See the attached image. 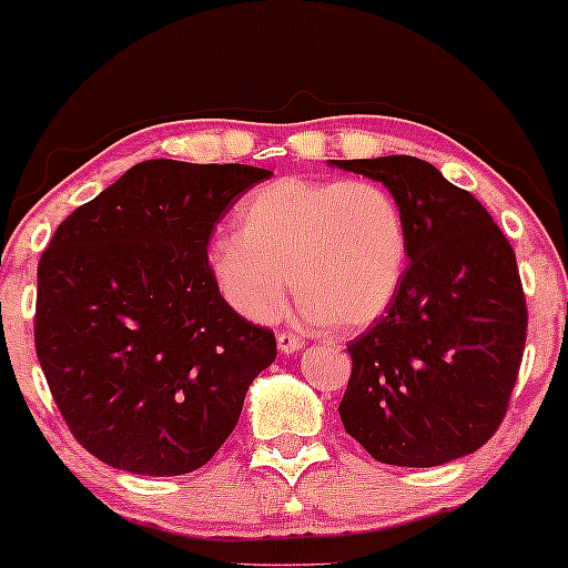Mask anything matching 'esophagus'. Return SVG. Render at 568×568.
Listing matches in <instances>:
<instances>
[{"instance_id": "esophagus-1", "label": "esophagus", "mask_w": 568, "mask_h": 568, "mask_svg": "<svg viewBox=\"0 0 568 568\" xmlns=\"http://www.w3.org/2000/svg\"><path fill=\"white\" fill-rule=\"evenodd\" d=\"M277 347H280V352H285V355H288V352H298L304 347V338L298 334H291V331H280Z\"/></svg>"}]
</instances>
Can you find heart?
<instances>
[{"instance_id":"b5f03b06","label":"heart","mask_w":568,"mask_h":568,"mask_svg":"<svg viewBox=\"0 0 568 568\" xmlns=\"http://www.w3.org/2000/svg\"><path fill=\"white\" fill-rule=\"evenodd\" d=\"M234 224L207 262L226 304L253 323L272 321L293 285L306 321L366 328L406 275V221L376 181L285 175L247 194Z\"/></svg>"}]
</instances>
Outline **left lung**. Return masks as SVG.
<instances>
[{"mask_svg":"<svg viewBox=\"0 0 568 568\" xmlns=\"http://www.w3.org/2000/svg\"><path fill=\"white\" fill-rule=\"evenodd\" d=\"M331 162L393 192L410 258L384 317L347 344L344 429L397 467L478 452L505 419L524 361L529 312L513 245L470 192L425 160Z\"/></svg>","mask_w":568,"mask_h":568,"instance_id":"1","label":"left lung"}]
</instances>
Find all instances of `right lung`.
<instances>
[{
  "instance_id": "obj_1",
  "label": "right lung",
  "mask_w": 568,
  "mask_h": 568,
  "mask_svg": "<svg viewBox=\"0 0 568 568\" xmlns=\"http://www.w3.org/2000/svg\"><path fill=\"white\" fill-rule=\"evenodd\" d=\"M270 171L146 160L58 226L37 266L34 347L71 435L106 465L184 475L232 435L275 334L207 264L224 213Z\"/></svg>"
}]
</instances>
